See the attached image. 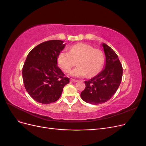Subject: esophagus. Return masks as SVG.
<instances>
[{"label":"esophagus","mask_w":146,"mask_h":146,"mask_svg":"<svg viewBox=\"0 0 146 146\" xmlns=\"http://www.w3.org/2000/svg\"><path fill=\"white\" fill-rule=\"evenodd\" d=\"M70 81L71 82H73V83H76V82H78V80H75V79H73V78H70Z\"/></svg>","instance_id":"1"}]
</instances>
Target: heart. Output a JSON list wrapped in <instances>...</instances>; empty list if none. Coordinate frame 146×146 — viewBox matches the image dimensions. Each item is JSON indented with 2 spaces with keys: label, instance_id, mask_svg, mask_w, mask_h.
<instances>
[{
  "label": "heart",
  "instance_id": "b5f03b06",
  "mask_svg": "<svg viewBox=\"0 0 146 146\" xmlns=\"http://www.w3.org/2000/svg\"><path fill=\"white\" fill-rule=\"evenodd\" d=\"M103 52L85 43H78L70 47L69 52L62 51L58 55L57 62L64 72H68L76 65L78 67L70 72L74 77H82L87 75L92 77L98 75L104 64Z\"/></svg>",
  "mask_w": 146,
  "mask_h": 146
}]
</instances>
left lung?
<instances>
[{
	"label": "left lung",
	"mask_w": 146,
	"mask_h": 146,
	"mask_svg": "<svg viewBox=\"0 0 146 146\" xmlns=\"http://www.w3.org/2000/svg\"><path fill=\"white\" fill-rule=\"evenodd\" d=\"M105 55L104 69L90 80L85 81L86 87L80 96L86 102L99 105L109 100L120 85L123 69L117 54L105 43L102 44Z\"/></svg>",
	"instance_id": "1"
}]
</instances>
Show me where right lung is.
<instances>
[{
    "mask_svg": "<svg viewBox=\"0 0 146 146\" xmlns=\"http://www.w3.org/2000/svg\"><path fill=\"white\" fill-rule=\"evenodd\" d=\"M58 39L39 44L28 54L23 68L26 91L39 103L50 104L58 100L69 78L57 66L58 55L65 47Z\"/></svg>",
    "mask_w": 146,
    "mask_h": 146,
    "instance_id": "1",
    "label": "right lung"
}]
</instances>
